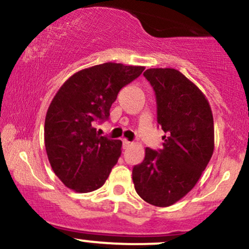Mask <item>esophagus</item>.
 <instances>
[{
    "label": "esophagus",
    "mask_w": 249,
    "mask_h": 249,
    "mask_svg": "<svg viewBox=\"0 0 249 249\" xmlns=\"http://www.w3.org/2000/svg\"><path fill=\"white\" fill-rule=\"evenodd\" d=\"M132 145V143L129 141H126V139H123V146H124V149H127V147H130Z\"/></svg>",
    "instance_id": "1"
}]
</instances>
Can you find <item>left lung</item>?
<instances>
[{"label":"left lung","mask_w":249,"mask_h":249,"mask_svg":"<svg viewBox=\"0 0 249 249\" xmlns=\"http://www.w3.org/2000/svg\"><path fill=\"white\" fill-rule=\"evenodd\" d=\"M155 91L157 123L164 131L163 147L145 149L133 166L137 194L147 203L169 207L184 197L200 179L214 151V120L197 86L174 68L144 72Z\"/></svg>","instance_id":"left-lung-1"}]
</instances>
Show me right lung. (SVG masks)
<instances>
[{
  "label": "right lung",
  "mask_w": 249,
  "mask_h": 249,
  "mask_svg": "<svg viewBox=\"0 0 249 249\" xmlns=\"http://www.w3.org/2000/svg\"><path fill=\"white\" fill-rule=\"evenodd\" d=\"M144 67L106 62L85 68L60 87L45 120V146L54 174L76 193L97 190L122 154V142L102 136L97 123L107 120L119 91Z\"/></svg>",
  "instance_id": "1"
}]
</instances>
